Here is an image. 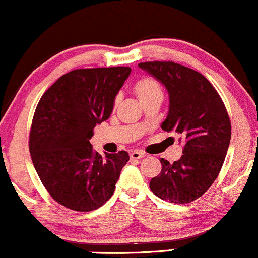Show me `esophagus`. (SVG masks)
<instances>
[{"label":"esophagus","mask_w":258,"mask_h":258,"mask_svg":"<svg viewBox=\"0 0 258 258\" xmlns=\"http://www.w3.org/2000/svg\"><path fill=\"white\" fill-rule=\"evenodd\" d=\"M144 156H145V155H144V152H140V151H133L132 154H130V159L132 160L143 159Z\"/></svg>","instance_id":"34e87169"}]
</instances>
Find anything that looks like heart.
<instances>
[{"instance_id":"1","label":"heart","mask_w":258,"mask_h":258,"mask_svg":"<svg viewBox=\"0 0 258 258\" xmlns=\"http://www.w3.org/2000/svg\"><path fill=\"white\" fill-rule=\"evenodd\" d=\"M133 91L143 106L149 102L155 101V99H162L163 97L161 85L156 79L151 76H143L138 79L133 86ZM117 102L118 101L115 99L114 104H117Z\"/></svg>"}]
</instances>
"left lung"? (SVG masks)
<instances>
[{"label":"left lung","instance_id":"8db88e82","mask_svg":"<svg viewBox=\"0 0 258 258\" xmlns=\"http://www.w3.org/2000/svg\"><path fill=\"white\" fill-rule=\"evenodd\" d=\"M139 68L167 88L170 110L161 128L183 144L178 161L160 160L162 170L150 181V189L170 203H190L209 189L223 167L231 139L228 110L198 71L173 61L140 62Z\"/></svg>","mask_w":258,"mask_h":258}]
</instances>
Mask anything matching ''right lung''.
Segmentation results:
<instances>
[{
    "label": "right lung",
    "mask_w": 258,
    "mask_h": 258,
    "mask_svg": "<svg viewBox=\"0 0 258 258\" xmlns=\"http://www.w3.org/2000/svg\"><path fill=\"white\" fill-rule=\"evenodd\" d=\"M132 69H77L41 96L29 133L33 165L54 201L75 212L98 209L113 196L126 151L92 150L93 128L109 118Z\"/></svg>",
    "instance_id": "1"
}]
</instances>
